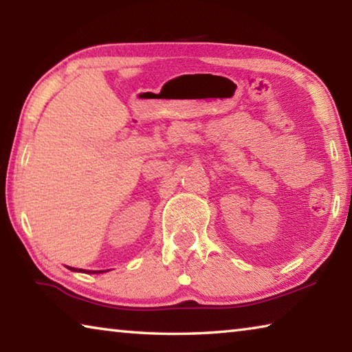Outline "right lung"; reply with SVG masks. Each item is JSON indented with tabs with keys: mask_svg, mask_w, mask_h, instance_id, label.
Segmentation results:
<instances>
[{
	"mask_svg": "<svg viewBox=\"0 0 352 352\" xmlns=\"http://www.w3.org/2000/svg\"><path fill=\"white\" fill-rule=\"evenodd\" d=\"M68 269H69V270H74V272H82L80 269H79V270H77V269H73V267H68ZM90 273H102V272H90Z\"/></svg>",
	"mask_w": 352,
	"mask_h": 352,
	"instance_id": "right-lung-1",
	"label": "right lung"
}]
</instances>
